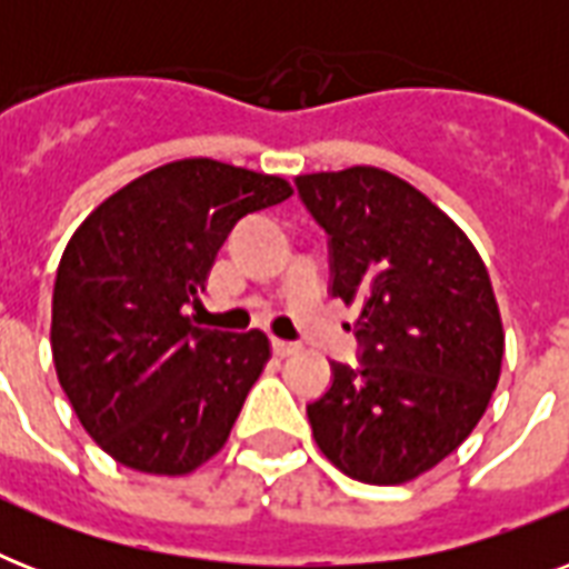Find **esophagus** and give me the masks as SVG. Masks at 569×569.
Listing matches in <instances>:
<instances>
[{
	"label": "esophagus",
	"mask_w": 569,
	"mask_h": 569,
	"mask_svg": "<svg viewBox=\"0 0 569 569\" xmlns=\"http://www.w3.org/2000/svg\"><path fill=\"white\" fill-rule=\"evenodd\" d=\"M271 348H274L277 357H289L295 355L301 346H298V342H286V339H271Z\"/></svg>",
	"instance_id": "obj_1"
}]
</instances>
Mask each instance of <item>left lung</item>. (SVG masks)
<instances>
[{"label": "left lung", "mask_w": 569, "mask_h": 569, "mask_svg": "<svg viewBox=\"0 0 569 569\" xmlns=\"http://www.w3.org/2000/svg\"><path fill=\"white\" fill-rule=\"evenodd\" d=\"M330 236V295L357 307L360 366L307 405L325 458L363 485H405L485 416L505 330L467 232L401 177L369 164L295 180Z\"/></svg>", "instance_id": "1"}]
</instances>
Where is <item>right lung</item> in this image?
<instances>
[{
    "mask_svg": "<svg viewBox=\"0 0 569 569\" xmlns=\"http://www.w3.org/2000/svg\"><path fill=\"white\" fill-rule=\"evenodd\" d=\"M292 197L283 177L180 159L102 200L67 241L52 289V360L106 455L150 476L214 458L271 346L262 330L194 328L197 301L239 218Z\"/></svg>",
    "mask_w": 569,
    "mask_h": 569,
    "instance_id": "right-lung-1",
    "label": "right lung"
}]
</instances>
